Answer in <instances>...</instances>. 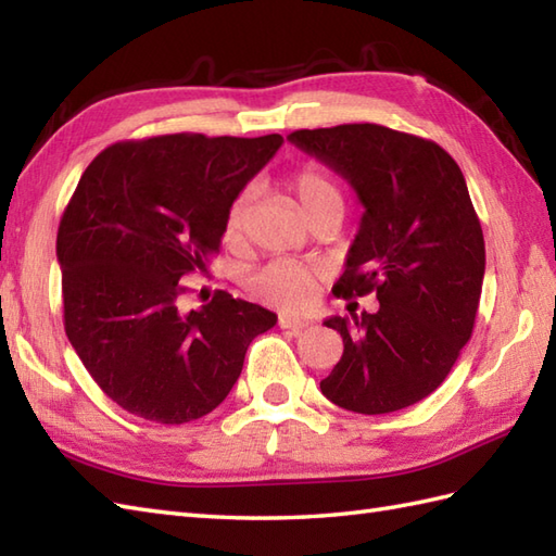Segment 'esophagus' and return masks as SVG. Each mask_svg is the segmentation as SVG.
<instances>
[{
	"mask_svg": "<svg viewBox=\"0 0 556 556\" xmlns=\"http://www.w3.org/2000/svg\"><path fill=\"white\" fill-rule=\"evenodd\" d=\"M311 323L301 320V317H291V315H279V327L281 329H305Z\"/></svg>",
	"mask_w": 556,
	"mask_h": 556,
	"instance_id": "obj_1",
	"label": "esophagus"
}]
</instances>
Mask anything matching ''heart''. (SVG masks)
I'll return each mask as SVG.
<instances>
[{
    "label": "heart",
    "mask_w": 556,
    "mask_h": 556,
    "mask_svg": "<svg viewBox=\"0 0 556 556\" xmlns=\"http://www.w3.org/2000/svg\"><path fill=\"white\" fill-rule=\"evenodd\" d=\"M291 188L308 215L313 210L329 203V200H341L337 181L325 169L317 167V164H303V167L291 176ZM251 198V188H243L241 193H236V198L227 207V217H224V239L229 243L241 241ZM315 285V269L308 265L293 263V260H277V263H269L253 277V291L257 296L285 313H301L308 308L313 303Z\"/></svg>",
    "instance_id": "heart-1"
}]
</instances>
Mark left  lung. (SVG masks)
Segmentation results:
<instances>
[{"instance_id":"8db88e82","label":"left lung","mask_w":556,"mask_h":556,"mask_svg":"<svg viewBox=\"0 0 556 556\" xmlns=\"http://www.w3.org/2000/svg\"><path fill=\"white\" fill-rule=\"evenodd\" d=\"M287 138L344 176L365 207L334 296L380 301L377 313L325 320L344 353L323 394L363 416L418 404L473 334L485 277V239L464 174L432 140L380 124Z\"/></svg>"}]
</instances>
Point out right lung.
<instances>
[{
    "label": "right lung",
    "instance_id": "right-lung-1",
    "mask_svg": "<svg viewBox=\"0 0 556 556\" xmlns=\"http://www.w3.org/2000/svg\"><path fill=\"white\" fill-rule=\"evenodd\" d=\"M281 143L279 134L124 140L83 172L56 231L64 329L116 406L162 425L207 416L251 341L277 325L227 291L191 313L179 299L184 277L219 253L229 203Z\"/></svg>",
    "mask_w": 556,
    "mask_h": 556
}]
</instances>
